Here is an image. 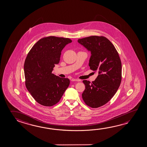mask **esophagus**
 I'll return each mask as SVG.
<instances>
[{"label":"esophagus","instance_id":"34e87169","mask_svg":"<svg viewBox=\"0 0 147 147\" xmlns=\"http://www.w3.org/2000/svg\"><path fill=\"white\" fill-rule=\"evenodd\" d=\"M71 81L72 82H80V80H78V79H72L71 80Z\"/></svg>","mask_w":147,"mask_h":147}]
</instances>
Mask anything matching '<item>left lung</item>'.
<instances>
[{
  "label": "left lung",
  "mask_w": 147,
  "mask_h": 147,
  "mask_svg": "<svg viewBox=\"0 0 147 147\" xmlns=\"http://www.w3.org/2000/svg\"><path fill=\"white\" fill-rule=\"evenodd\" d=\"M78 42L91 52L90 69L98 75L92 83L83 80L85 90L82 97L85 104L96 108L107 104L115 95L121 81V63L117 51L104 36H91L79 39Z\"/></svg>",
  "instance_id": "left-lung-1"
}]
</instances>
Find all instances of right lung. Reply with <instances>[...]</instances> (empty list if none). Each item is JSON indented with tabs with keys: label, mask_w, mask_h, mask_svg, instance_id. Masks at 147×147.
I'll return each mask as SVG.
<instances>
[{
	"label": "right lung",
	"mask_w": 147,
	"mask_h": 147,
	"mask_svg": "<svg viewBox=\"0 0 147 147\" xmlns=\"http://www.w3.org/2000/svg\"><path fill=\"white\" fill-rule=\"evenodd\" d=\"M71 42L67 38L44 37L27 55L24 64L26 86L34 99L42 106L57 104L70 84L68 78L57 76L52 72L59 63L61 51Z\"/></svg>",
	"instance_id": "obj_1"
}]
</instances>
